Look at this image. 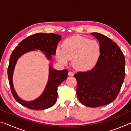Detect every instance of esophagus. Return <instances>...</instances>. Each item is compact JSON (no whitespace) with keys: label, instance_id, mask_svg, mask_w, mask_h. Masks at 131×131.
<instances>
[{"label":"esophagus","instance_id":"34e87169","mask_svg":"<svg viewBox=\"0 0 131 131\" xmlns=\"http://www.w3.org/2000/svg\"><path fill=\"white\" fill-rule=\"evenodd\" d=\"M68 75L69 76H73L74 75V73H73V72H71V71H69V72H68Z\"/></svg>","mask_w":131,"mask_h":131}]
</instances>
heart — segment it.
Instances as JSON below:
<instances>
[{
	"mask_svg": "<svg viewBox=\"0 0 131 131\" xmlns=\"http://www.w3.org/2000/svg\"><path fill=\"white\" fill-rule=\"evenodd\" d=\"M62 50L58 48L57 55L61 62L73 59V65L80 71L90 70L96 65L100 56V46L96 41L79 35L69 37L63 42Z\"/></svg>",
	"mask_w": 131,
	"mask_h": 131,
	"instance_id": "heart-1",
	"label": "heart"
}]
</instances>
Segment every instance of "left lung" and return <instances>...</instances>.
<instances>
[{"label": "left lung", "mask_w": 131, "mask_h": 131, "mask_svg": "<svg viewBox=\"0 0 131 131\" xmlns=\"http://www.w3.org/2000/svg\"><path fill=\"white\" fill-rule=\"evenodd\" d=\"M98 40L101 54L91 70L77 72L76 94L84 106L96 107L108 105L118 96L125 75L124 54L115 42L99 33H92Z\"/></svg>", "instance_id": "obj_1"}]
</instances>
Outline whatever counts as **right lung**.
Masks as SVG:
<instances>
[{
    "label": "right lung",
    "instance_id": "right-lung-1",
    "mask_svg": "<svg viewBox=\"0 0 131 131\" xmlns=\"http://www.w3.org/2000/svg\"><path fill=\"white\" fill-rule=\"evenodd\" d=\"M61 36L54 34L39 33L28 36L19 43L11 55L7 69L8 79L12 95L19 103L32 110H43L52 107L56 102L58 97V87L66 79L68 70H56L50 68L49 78L45 90L36 100L25 102L17 96L13 85V74L17 59L22 55L35 48L45 52L48 59H51V55L56 53L57 46L61 40Z\"/></svg>",
    "mask_w": 131,
    "mask_h": 131
}]
</instances>
